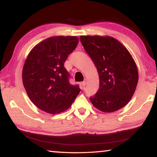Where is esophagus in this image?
I'll return each mask as SVG.
<instances>
[{"label":"esophagus","mask_w":157,"mask_h":157,"mask_svg":"<svg viewBox=\"0 0 157 157\" xmlns=\"http://www.w3.org/2000/svg\"><path fill=\"white\" fill-rule=\"evenodd\" d=\"M86 79H85V80H84L83 82H82V86H83V87H84L85 86H86Z\"/></svg>","instance_id":"esophagus-1"}]
</instances>
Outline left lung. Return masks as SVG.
<instances>
[{"instance_id": "obj_1", "label": "left lung", "mask_w": 157, "mask_h": 157, "mask_svg": "<svg viewBox=\"0 0 157 157\" xmlns=\"http://www.w3.org/2000/svg\"><path fill=\"white\" fill-rule=\"evenodd\" d=\"M79 39L99 75V89L90 98L93 105L107 113L123 108L131 100L139 80L132 55L113 37L81 36Z\"/></svg>"}]
</instances>
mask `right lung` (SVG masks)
<instances>
[{"label":"right lung","mask_w":157,"mask_h":157,"mask_svg":"<svg viewBox=\"0 0 157 157\" xmlns=\"http://www.w3.org/2000/svg\"><path fill=\"white\" fill-rule=\"evenodd\" d=\"M77 36H52L34 46L23 68V83L28 97L41 110L55 114L72 105L81 89L69 82L66 59L78 46Z\"/></svg>","instance_id":"right-lung-1"}]
</instances>
